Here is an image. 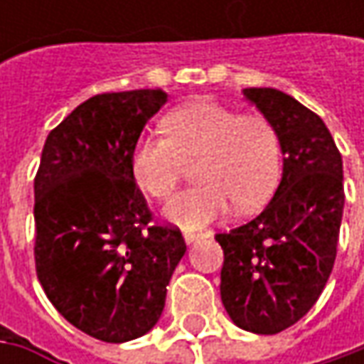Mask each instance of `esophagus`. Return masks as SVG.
Segmentation results:
<instances>
[{
	"label": "esophagus",
	"instance_id": "obj_1",
	"mask_svg": "<svg viewBox=\"0 0 364 364\" xmlns=\"http://www.w3.org/2000/svg\"><path fill=\"white\" fill-rule=\"evenodd\" d=\"M182 235H184V241H186V243H192V241H196V239L204 237L203 231H190V229H184Z\"/></svg>",
	"mask_w": 364,
	"mask_h": 364
}]
</instances>
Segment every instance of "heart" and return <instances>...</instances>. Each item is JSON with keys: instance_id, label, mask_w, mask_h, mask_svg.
Here are the masks:
<instances>
[{"instance_id": "1", "label": "heart", "mask_w": 364, "mask_h": 364, "mask_svg": "<svg viewBox=\"0 0 364 364\" xmlns=\"http://www.w3.org/2000/svg\"><path fill=\"white\" fill-rule=\"evenodd\" d=\"M164 132L147 133L133 147L137 186L156 200H168L194 168L196 186L178 194L166 217L188 229L223 217L229 206L247 213L265 203L277 184L282 144L263 113H239L210 99L176 107L164 117Z\"/></svg>"}]
</instances>
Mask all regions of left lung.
I'll return each mask as SVG.
<instances>
[{
	"mask_svg": "<svg viewBox=\"0 0 364 364\" xmlns=\"http://www.w3.org/2000/svg\"><path fill=\"white\" fill-rule=\"evenodd\" d=\"M272 121L284 176L253 220L218 231L220 300L239 328L277 334L310 312L328 282L344 208L343 158L324 121L275 89H245Z\"/></svg>",
	"mask_w": 364,
	"mask_h": 364,
	"instance_id": "8db88e82",
	"label": "left lung"
}]
</instances>
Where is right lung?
Segmentation results:
<instances>
[{
	"label": "right lung",
	"mask_w": 364,
	"mask_h": 364,
	"mask_svg": "<svg viewBox=\"0 0 364 364\" xmlns=\"http://www.w3.org/2000/svg\"><path fill=\"white\" fill-rule=\"evenodd\" d=\"M168 95L101 92L46 137L34 178V261L52 306L80 332L127 343L156 326L186 251L132 172L133 147Z\"/></svg>",
	"instance_id": "1"
}]
</instances>
